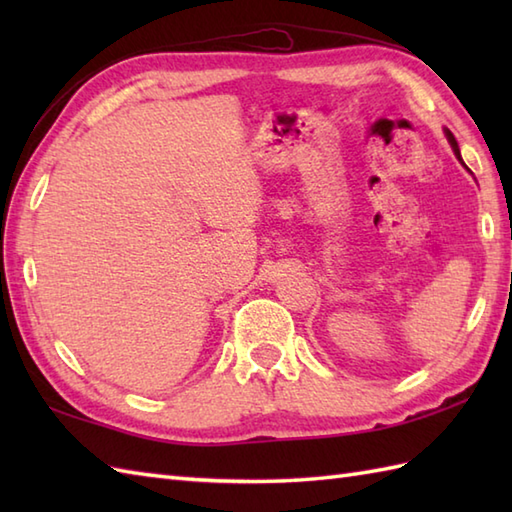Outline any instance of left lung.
I'll return each instance as SVG.
<instances>
[{
	"label": "left lung",
	"instance_id": "1",
	"mask_svg": "<svg viewBox=\"0 0 512 512\" xmlns=\"http://www.w3.org/2000/svg\"><path fill=\"white\" fill-rule=\"evenodd\" d=\"M444 134H447V140H449V145L453 147V154L455 156H458V160L462 162V165H464V160H462V156H460V147H458V140H455V136L449 132V129H444ZM466 167V165H464ZM466 169H469V167H466Z\"/></svg>",
	"mask_w": 512,
	"mask_h": 512
}]
</instances>
